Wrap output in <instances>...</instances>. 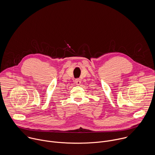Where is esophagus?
I'll return each instance as SVG.
<instances>
[{
  "label": "esophagus",
  "mask_w": 155,
  "mask_h": 155,
  "mask_svg": "<svg viewBox=\"0 0 155 155\" xmlns=\"http://www.w3.org/2000/svg\"><path fill=\"white\" fill-rule=\"evenodd\" d=\"M75 84H76L77 85H80V84H81V80H80V79H79V78L75 79Z\"/></svg>",
  "instance_id": "34e87169"
}]
</instances>
